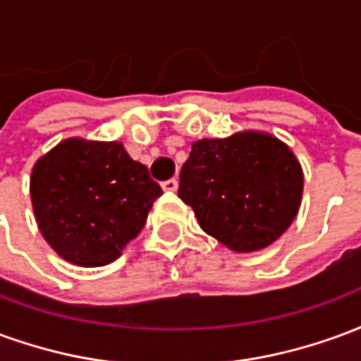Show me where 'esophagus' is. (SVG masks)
I'll return each mask as SVG.
<instances>
[{
  "instance_id": "34e87169",
  "label": "esophagus",
  "mask_w": 361,
  "mask_h": 361,
  "mask_svg": "<svg viewBox=\"0 0 361 361\" xmlns=\"http://www.w3.org/2000/svg\"><path fill=\"white\" fill-rule=\"evenodd\" d=\"M162 189H164V191H168V193H173V191H178V180L162 181Z\"/></svg>"
}]
</instances>
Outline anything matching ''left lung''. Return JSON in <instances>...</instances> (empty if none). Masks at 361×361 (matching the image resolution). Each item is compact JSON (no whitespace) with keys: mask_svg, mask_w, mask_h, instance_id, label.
<instances>
[{"mask_svg":"<svg viewBox=\"0 0 361 361\" xmlns=\"http://www.w3.org/2000/svg\"><path fill=\"white\" fill-rule=\"evenodd\" d=\"M302 193V164L286 142L245 129L193 142L178 197L207 234L235 253H253L290 228Z\"/></svg>","mask_w":361,"mask_h":361,"instance_id":"8db88e82","label":"left lung"}]
</instances>
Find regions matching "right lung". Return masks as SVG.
Returning a JSON list of instances; mask_svg holds the SVG:
<instances>
[{
  "mask_svg": "<svg viewBox=\"0 0 361 361\" xmlns=\"http://www.w3.org/2000/svg\"><path fill=\"white\" fill-rule=\"evenodd\" d=\"M162 195L118 141L69 137L36 160L30 201L44 240L67 263L104 267L121 255Z\"/></svg>",
  "mask_w": 361,
  "mask_h": 361,
  "instance_id": "add662e5",
  "label": "right lung"
}]
</instances>
